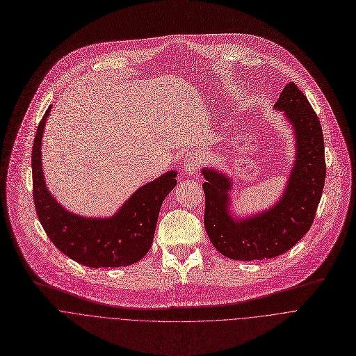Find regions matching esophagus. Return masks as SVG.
I'll list each match as a JSON object with an SVG mask.
<instances>
[{"instance_id":"obj_1","label":"esophagus","mask_w":356,"mask_h":356,"mask_svg":"<svg viewBox=\"0 0 356 356\" xmlns=\"http://www.w3.org/2000/svg\"><path fill=\"white\" fill-rule=\"evenodd\" d=\"M201 162H202V155L200 152H190L184 159V172L187 175L197 173Z\"/></svg>"}]
</instances>
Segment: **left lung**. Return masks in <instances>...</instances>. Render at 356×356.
Segmentation results:
<instances>
[{
  "instance_id": "obj_1",
  "label": "left lung",
  "mask_w": 356,
  "mask_h": 356,
  "mask_svg": "<svg viewBox=\"0 0 356 356\" xmlns=\"http://www.w3.org/2000/svg\"><path fill=\"white\" fill-rule=\"evenodd\" d=\"M274 108L282 111L295 138V161L281 198L253 215L232 211L233 180L202 168L204 225L213 248L232 260L274 259L292 249L310 229L325 180L324 140L318 117L300 89L289 82Z\"/></svg>"
}]
</instances>
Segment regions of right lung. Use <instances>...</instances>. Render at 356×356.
I'll list each match as a JSON object with an SVG mask.
<instances>
[{"label":"right lung","mask_w":356,"mask_h":356,"mask_svg":"<svg viewBox=\"0 0 356 356\" xmlns=\"http://www.w3.org/2000/svg\"><path fill=\"white\" fill-rule=\"evenodd\" d=\"M49 106L38 127L33 152V200L38 218L53 245L74 261L90 268L127 267L151 249L163 200L177 184V172L169 170L144 184L108 218L76 215L49 191L43 175L42 138Z\"/></svg>","instance_id":"obj_1"}]
</instances>
